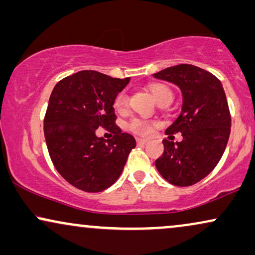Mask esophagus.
I'll return each mask as SVG.
<instances>
[{
  "label": "esophagus",
  "mask_w": 255,
  "mask_h": 255,
  "mask_svg": "<svg viewBox=\"0 0 255 255\" xmlns=\"http://www.w3.org/2000/svg\"><path fill=\"white\" fill-rule=\"evenodd\" d=\"M147 142H148L147 138H141V137H137V138H136V143L138 144V146H140V144L147 143Z\"/></svg>",
  "instance_id": "esophagus-1"
}]
</instances>
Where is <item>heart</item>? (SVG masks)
<instances>
[{
    "label": "heart",
    "mask_w": 255,
    "mask_h": 255,
    "mask_svg": "<svg viewBox=\"0 0 255 255\" xmlns=\"http://www.w3.org/2000/svg\"><path fill=\"white\" fill-rule=\"evenodd\" d=\"M151 94H153L154 99L156 100L157 104H161L162 101L166 100H173V93L168 87L165 85H161V83H155V85H151L149 87ZM128 106V94L126 92H120L117 95V98L114 100V107L118 109L119 112H124ZM128 128L134 133L138 135H149L151 131V124L142 119H131L128 124Z\"/></svg>",
    "instance_id": "b5f03b06"
}]
</instances>
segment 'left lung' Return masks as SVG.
Returning a JSON list of instances; mask_svg holds the SVG:
<instances>
[{
  "mask_svg": "<svg viewBox=\"0 0 255 255\" xmlns=\"http://www.w3.org/2000/svg\"><path fill=\"white\" fill-rule=\"evenodd\" d=\"M155 79L181 89V113L166 134L181 133V142L163 140L156 169L169 183L180 187L199 182L215 168L227 146L231 114L220 80L193 64H178L155 73Z\"/></svg>",
  "mask_w": 255,
  "mask_h": 255,
  "instance_id": "1",
  "label": "left lung"
}]
</instances>
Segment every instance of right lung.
Wrapping results in <instances>:
<instances>
[{"instance_id":"obj_1","label":"right lung","mask_w":255,"mask_h":255,"mask_svg":"<svg viewBox=\"0 0 255 255\" xmlns=\"http://www.w3.org/2000/svg\"><path fill=\"white\" fill-rule=\"evenodd\" d=\"M129 82L95 70H81L56 83L44 117V137L61 176L76 188L98 193L121 175L135 138L115 125L114 100ZM113 133L105 140L95 131Z\"/></svg>"}]
</instances>
